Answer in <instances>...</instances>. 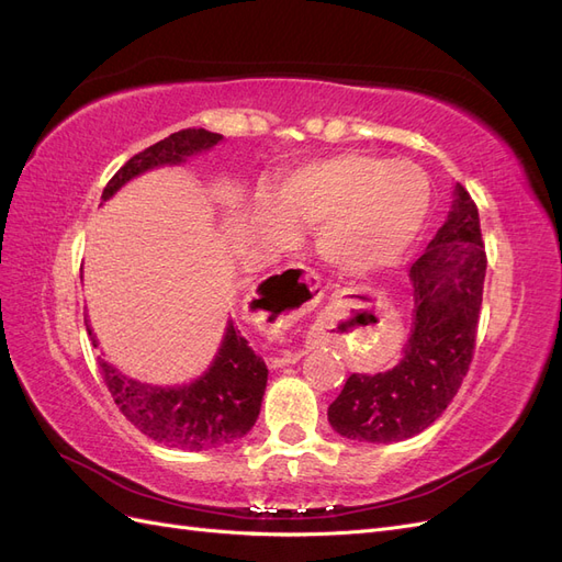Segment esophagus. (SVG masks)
Here are the masks:
<instances>
[{"label":"esophagus","mask_w":562,"mask_h":562,"mask_svg":"<svg viewBox=\"0 0 562 562\" xmlns=\"http://www.w3.org/2000/svg\"><path fill=\"white\" fill-rule=\"evenodd\" d=\"M269 285V297H274L281 307H285L291 314H304L314 310L323 297L321 277L316 271L307 267H288L281 269L279 274L267 281ZM300 351H283L277 359H271V366H288L300 359Z\"/></svg>","instance_id":"esophagus-1"}]
</instances>
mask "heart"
<instances>
[{
  "instance_id": "1",
  "label": "heart",
  "mask_w": 562,
  "mask_h": 562,
  "mask_svg": "<svg viewBox=\"0 0 562 562\" xmlns=\"http://www.w3.org/2000/svg\"><path fill=\"white\" fill-rule=\"evenodd\" d=\"M431 184L413 161L342 151L281 178L277 201L258 196L255 225L271 244L316 229L321 258L345 274L394 267L427 223Z\"/></svg>"
}]
</instances>
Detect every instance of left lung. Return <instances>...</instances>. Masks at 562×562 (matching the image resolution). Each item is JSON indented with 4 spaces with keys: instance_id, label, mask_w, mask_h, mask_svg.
Instances as JSON below:
<instances>
[{
    "instance_id": "1",
    "label": "left lung",
    "mask_w": 562,
    "mask_h": 562,
    "mask_svg": "<svg viewBox=\"0 0 562 562\" xmlns=\"http://www.w3.org/2000/svg\"><path fill=\"white\" fill-rule=\"evenodd\" d=\"M448 223L411 267L413 326L403 359L386 372H353L328 407L339 436L396 443L417 436L443 415L467 378L487 255L475 201L457 184Z\"/></svg>"
}]
</instances>
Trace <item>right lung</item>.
I'll return each instance as SVG.
<instances>
[{
    "mask_svg": "<svg viewBox=\"0 0 562 562\" xmlns=\"http://www.w3.org/2000/svg\"><path fill=\"white\" fill-rule=\"evenodd\" d=\"M220 140L223 135L206 128L171 133L119 168L103 190V201L149 168L180 164L184 157L206 151ZM98 366L116 407L135 429L168 448L194 452L227 446L246 436L260 415L267 386L265 361L248 347V339L232 321L215 361L192 384L151 386L128 380L103 359H98Z\"/></svg>",
    "mask_w": 562,
    "mask_h": 562,
    "instance_id": "add662e5",
    "label": "right lung"
}]
</instances>
